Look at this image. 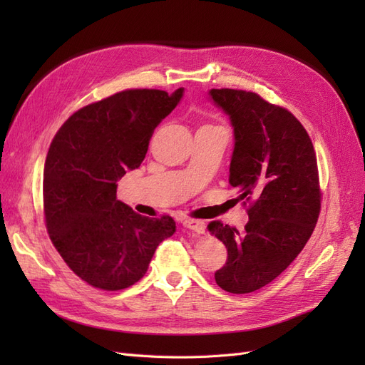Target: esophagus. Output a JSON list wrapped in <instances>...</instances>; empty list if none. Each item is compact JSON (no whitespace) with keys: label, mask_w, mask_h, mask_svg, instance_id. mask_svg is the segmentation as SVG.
<instances>
[{"label":"esophagus","mask_w":365,"mask_h":365,"mask_svg":"<svg viewBox=\"0 0 365 365\" xmlns=\"http://www.w3.org/2000/svg\"><path fill=\"white\" fill-rule=\"evenodd\" d=\"M182 227L189 228L192 231H196L197 235L205 233V224H204V220H200V219H184Z\"/></svg>","instance_id":"34e87169"}]
</instances>
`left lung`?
I'll list each match as a JSON object with an SVG mask.
<instances>
[{"instance_id": "8db88e82", "label": "left lung", "mask_w": 365, "mask_h": 365, "mask_svg": "<svg viewBox=\"0 0 365 365\" xmlns=\"http://www.w3.org/2000/svg\"><path fill=\"white\" fill-rule=\"evenodd\" d=\"M208 97L233 128L228 182L239 200L252 201L242 233L219 220L208 224L228 251L215 280L227 292L248 294L279 277L311 237L322 200L317 157L306 129L284 108L228 88Z\"/></svg>"}]
</instances>
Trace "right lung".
<instances>
[{"label":"right lung","instance_id":"obj_1","mask_svg":"<svg viewBox=\"0 0 365 365\" xmlns=\"http://www.w3.org/2000/svg\"><path fill=\"white\" fill-rule=\"evenodd\" d=\"M184 88L128 90L74 113L59 129L43 168V213L50 239L88 284L120 291L146 274L157 247L176 225L117 200V181L140 168L153 130L181 102Z\"/></svg>","mask_w":365,"mask_h":365}]
</instances>
